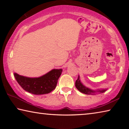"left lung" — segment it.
Segmentation results:
<instances>
[{"label": "left lung", "instance_id": "obj_1", "mask_svg": "<svg viewBox=\"0 0 129 129\" xmlns=\"http://www.w3.org/2000/svg\"><path fill=\"white\" fill-rule=\"evenodd\" d=\"M75 86L76 87V88H77L78 90L81 91V93L85 94H91V93L95 92V91L91 90V89L86 88V87L83 85L82 84V83L81 82L80 80L79 76H78L77 79L76 81ZM106 90H104V89H103V90H99L97 91H99V92H101V93H103V92H104V91H105Z\"/></svg>", "mask_w": 129, "mask_h": 129}]
</instances>
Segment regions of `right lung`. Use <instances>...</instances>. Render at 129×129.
Wrapping results in <instances>:
<instances>
[{
  "label": "right lung",
  "instance_id": "obj_1",
  "mask_svg": "<svg viewBox=\"0 0 129 129\" xmlns=\"http://www.w3.org/2000/svg\"><path fill=\"white\" fill-rule=\"evenodd\" d=\"M62 69H53L38 78H29L20 76L16 73L14 76L18 84L24 90L33 94H48L56 88Z\"/></svg>",
  "mask_w": 129,
  "mask_h": 129
}]
</instances>
